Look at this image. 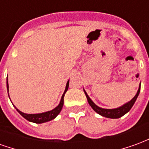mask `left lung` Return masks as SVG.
<instances>
[{"label":"left lung","instance_id":"left-lung-1","mask_svg":"<svg viewBox=\"0 0 149 149\" xmlns=\"http://www.w3.org/2000/svg\"><path fill=\"white\" fill-rule=\"evenodd\" d=\"M140 91H141V83H140V85H139L137 93H136V94L135 95V97L131 100H129L127 103L124 104L123 105L118 107V108H116V109H103V108L97 106V104L91 100L90 97H88L87 93L84 89V94H85V96L87 97L88 102L89 104V105L92 107V109L97 113H98L99 115L104 116V117H107V118L111 119H118L123 116L124 115H125L127 112H129V110L131 109L132 107L133 106V104H134L136 100L137 99L138 96L140 94Z\"/></svg>","mask_w":149,"mask_h":149}]
</instances>
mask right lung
I'll use <instances>...</instances> for the list:
<instances>
[{"instance_id":"add662e5","label":"right lung","mask_w":149,"mask_h":149,"mask_svg":"<svg viewBox=\"0 0 149 149\" xmlns=\"http://www.w3.org/2000/svg\"><path fill=\"white\" fill-rule=\"evenodd\" d=\"M6 84H7V90H8V77H7V80H6ZM68 85H69V80L67 81V84H66V86H65V89L64 93L62 95L61 99V101L57 106L54 108L53 109L50 110V111H48V112H41V113H35V114H28V113H24L21 111L17 109V107L13 105L15 107V109H17L20 114H21L24 119H26L27 120L30 122H33V123H36V124H42V123H45V122L50 121L53 119H55L59 113L61 112L62 109V107H63V104H64V97H65V93L67 92L68 88ZM9 97V95H8ZM10 99V97H9Z\"/></svg>"}]
</instances>
